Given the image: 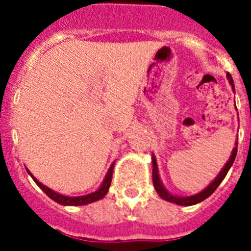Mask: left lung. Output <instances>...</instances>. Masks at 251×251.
<instances>
[{"label": "left lung", "instance_id": "obj_1", "mask_svg": "<svg viewBox=\"0 0 251 251\" xmlns=\"http://www.w3.org/2000/svg\"><path fill=\"white\" fill-rule=\"evenodd\" d=\"M226 76H228V80H229L230 86H232V88L234 90V84H233V79H232V75H230L229 73L226 74ZM236 155H237V143H236V147L233 149V151H232V155H230L229 160H228V163L226 164V167L223 168L222 172L219 173V176L216 177V178L211 182V185H208V186L204 189L203 191H201V193H198V194L195 195H191V197H175V195L169 194L167 190L164 189V186H163V183H161L160 181V177H159V173H157V164H156V159H155V156H152V182H153V186H155V189H156L157 194L160 195L161 198L165 199V201H168V202H172V203H176V204H179V206H191V204H197V203L202 202V201H204L206 198H208L212 193H214L216 189H218V186L222 183V181L224 178H226V173H228V171L230 169V167L233 165V161L234 159H236Z\"/></svg>", "mask_w": 251, "mask_h": 251}]
</instances>
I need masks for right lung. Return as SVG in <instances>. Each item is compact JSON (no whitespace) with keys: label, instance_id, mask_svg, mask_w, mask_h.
Segmentation results:
<instances>
[{"label":"right lung","instance_id":"add662e5","mask_svg":"<svg viewBox=\"0 0 251 251\" xmlns=\"http://www.w3.org/2000/svg\"><path fill=\"white\" fill-rule=\"evenodd\" d=\"M113 165L112 164V167L109 168V171H108V173H106L105 176V179H104V182H102V185L100 186V189H99L98 191H95V193H91V194L88 195H84V197H66V195H62V194H58V193H56V191H53L52 189H49V187L44 186L43 183L39 182L35 177H33L31 173V177L33 178V181L36 182V185L39 187H40L41 190L44 191L45 194L48 195L49 198L53 199L54 202L60 203V204H64V206H83V204H88V203H92V202H96V201H99V199L104 198L106 195V193H108V190H109V186H110V182H112V173H113Z\"/></svg>","mask_w":251,"mask_h":251}]
</instances>
